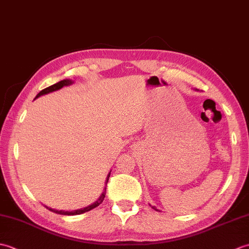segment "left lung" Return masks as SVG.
Instances as JSON below:
<instances>
[{
    "label": "left lung",
    "instance_id": "1",
    "mask_svg": "<svg viewBox=\"0 0 249 249\" xmlns=\"http://www.w3.org/2000/svg\"><path fill=\"white\" fill-rule=\"evenodd\" d=\"M152 208H153V209H154V210H156V211H158V210H157V209L155 208V206H152Z\"/></svg>",
    "mask_w": 249,
    "mask_h": 249
}]
</instances>
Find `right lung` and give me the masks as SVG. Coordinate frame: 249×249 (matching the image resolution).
<instances>
[{
  "mask_svg": "<svg viewBox=\"0 0 249 249\" xmlns=\"http://www.w3.org/2000/svg\"><path fill=\"white\" fill-rule=\"evenodd\" d=\"M71 83H72V81H71V80H62V81H60V82H57V83L53 84V86H50V87H48V88H46V89H41V91H40L38 94L36 95V98H37V97H39L40 95L48 94V93H50V92L56 91V89H62L63 87H65V86H70V84H71ZM109 177H110V174H108V177H107V183H108ZM107 183H106V185H107ZM105 193H106V188H105V192L102 194V196H100V198L98 199V201H96V202L93 203L92 205L88 206V208H84V209H81V210L71 211V212H65V211H57V210H53V209H51V208H47V206H46V208L48 209L49 211H51V212L55 213V214H61V215H79V214H82V213L89 212V211H91L92 209L96 208V206H98L100 203H102L103 201H104L105 195H106Z\"/></svg>",
  "mask_w": 249,
  "mask_h": 249,
  "instance_id": "add662e5",
  "label": "right lung"
}]
</instances>
